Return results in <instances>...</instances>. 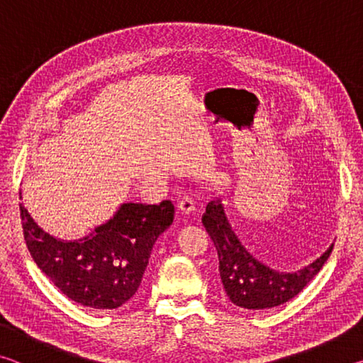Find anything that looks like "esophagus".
Returning a JSON list of instances; mask_svg holds the SVG:
<instances>
[{
  "mask_svg": "<svg viewBox=\"0 0 363 363\" xmlns=\"http://www.w3.org/2000/svg\"><path fill=\"white\" fill-rule=\"evenodd\" d=\"M177 210H179V214L182 218H187L189 214L195 210L192 199H190V196H184L179 203H177Z\"/></svg>",
  "mask_w": 363,
  "mask_h": 363,
  "instance_id": "obj_1",
  "label": "esophagus"
}]
</instances>
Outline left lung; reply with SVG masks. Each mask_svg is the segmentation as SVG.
<instances>
[{"instance_id": "obj_1", "label": "left lung", "mask_w": 363, "mask_h": 363, "mask_svg": "<svg viewBox=\"0 0 363 363\" xmlns=\"http://www.w3.org/2000/svg\"><path fill=\"white\" fill-rule=\"evenodd\" d=\"M208 235L216 247L219 257V275L227 296L243 309H272L304 290L320 272L331 255L333 243L315 261L294 272H281L262 264L250 253L232 229L220 196L208 203L201 218Z\"/></svg>"}]
</instances>
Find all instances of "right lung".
I'll return each instance as SVG.
<instances>
[{
  "label": "right lung",
  "instance_id": "right-lung-1",
  "mask_svg": "<svg viewBox=\"0 0 363 363\" xmlns=\"http://www.w3.org/2000/svg\"><path fill=\"white\" fill-rule=\"evenodd\" d=\"M21 218L27 248L41 272L75 303L112 311L138 291L153 245L173 223L174 206L168 200L123 203L112 218L77 240L43 230L23 203Z\"/></svg>",
  "mask_w": 363,
  "mask_h": 363
}]
</instances>
